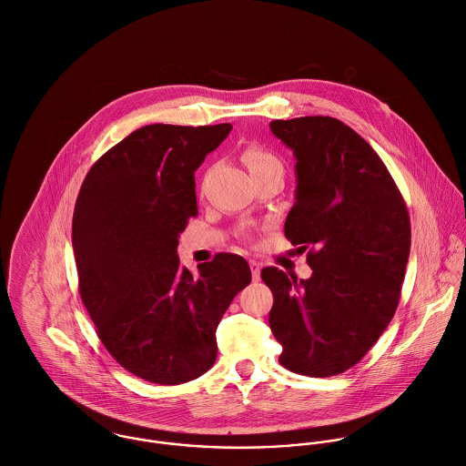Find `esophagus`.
<instances>
[{
  "instance_id": "esophagus-1",
  "label": "esophagus",
  "mask_w": 466,
  "mask_h": 466,
  "mask_svg": "<svg viewBox=\"0 0 466 466\" xmlns=\"http://www.w3.org/2000/svg\"><path fill=\"white\" fill-rule=\"evenodd\" d=\"M250 270H252V279H261V267L258 261H250Z\"/></svg>"
}]
</instances>
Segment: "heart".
<instances>
[{
  "instance_id": "obj_1",
  "label": "heart",
  "mask_w": 466,
  "mask_h": 466,
  "mask_svg": "<svg viewBox=\"0 0 466 466\" xmlns=\"http://www.w3.org/2000/svg\"><path fill=\"white\" fill-rule=\"evenodd\" d=\"M243 158L252 173V177L268 173V171H280L282 173V162L276 153H272L270 149H267L261 144H250L245 153Z\"/></svg>"
}]
</instances>
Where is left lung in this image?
Masks as SVG:
<instances>
[{"mask_svg": "<svg viewBox=\"0 0 466 466\" xmlns=\"http://www.w3.org/2000/svg\"><path fill=\"white\" fill-rule=\"evenodd\" d=\"M295 155V203L284 223L308 250L309 279L261 270L274 293L270 328L280 366L324 378L348 371L389 326L410 252V219L385 164L331 116L272 120Z\"/></svg>", "mask_w": 466, "mask_h": 466, "instance_id": "1", "label": "left lung"}]
</instances>
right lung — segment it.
I'll use <instances>...</instances> for the list:
<instances>
[{"instance_id":"obj_1","label":"right lung","mask_w":466,"mask_h":466,"mask_svg":"<svg viewBox=\"0 0 466 466\" xmlns=\"http://www.w3.org/2000/svg\"><path fill=\"white\" fill-rule=\"evenodd\" d=\"M230 129L144 126L95 162L76 201L81 299L109 355L153 383H186L212 368L216 328L252 280L241 256L218 254L192 276L177 254L198 216L194 171Z\"/></svg>"}]
</instances>
